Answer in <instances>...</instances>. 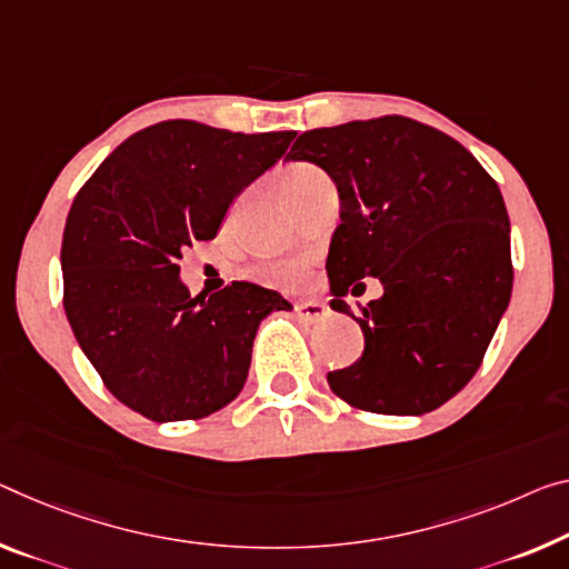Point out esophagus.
Masks as SVG:
<instances>
[{
    "instance_id": "obj_1",
    "label": "esophagus",
    "mask_w": 569,
    "mask_h": 569,
    "mask_svg": "<svg viewBox=\"0 0 569 569\" xmlns=\"http://www.w3.org/2000/svg\"><path fill=\"white\" fill-rule=\"evenodd\" d=\"M295 312H297V318L305 320V322H320V320L328 318L330 308L320 300H305V302L295 305Z\"/></svg>"
}]
</instances>
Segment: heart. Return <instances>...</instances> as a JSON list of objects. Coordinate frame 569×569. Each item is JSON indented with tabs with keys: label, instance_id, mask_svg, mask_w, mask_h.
I'll return each mask as SVG.
<instances>
[{
	"label": "heart",
	"instance_id": "obj_1",
	"mask_svg": "<svg viewBox=\"0 0 569 569\" xmlns=\"http://www.w3.org/2000/svg\"><path fill=\"white\" fill-rule=\"evenodd\" d=\"M282 190L284 196L292 200H300L302 196H308L310 190L326 186L330 182L328 172L320 170L318 164L312 162H292L287 164L282 170ZM239 208V206H236ZM233 208V211H236ZM261 277H267L269 282H277V284H284V287H295V284H302L308 282L310 277V261L308 259H290V261H277V264H269L261 269Z\"/></svg>",
	"mask_w": 569,
	"mask_h": 569
}]
</instances>
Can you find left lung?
<instances>
[{
    "label": "left lung",
    "mask_w": 569,
    "mask_h": 569,
    "mask_svg": "<svg viewBox=\"0 0 569 569\" xmlns=\"http://www.w3.org/2000/svg\"><path fill=\"white\" fill-rule=\"evenodd\" d=\"M287 160L315 162L338 188L330 308L352 315L342 297L357 293L358 278L385 284L356 319L363 356L330 371V389L376 415L442 407L473 379L511 300L509 213L496 180L456 139L407 117L310 129Z\"/></svg>",
    "instance_id": "1"
}]
</instances>
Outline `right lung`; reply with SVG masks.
I'll use <instances>...</instances> for the list:
<instances>
[{
  "instance_id": "obj_1",
  "label": "right lung",
  "mask_w": 569,
  "mask_h": 569,
  "mask_svg": "<svg viewBox=\"0 0 569 569\" xmlns=\"http://www.w3.org/2000/svg\"><path fill=\"white\" fill-rule=\"evenodd\" d=\"M292 139L160 121L78 190L60 249L68 322L111 395L152 422L208 417L239 397L259 322L292 310L251 282L190 297L178 264L182 249L216 239L233 198Z\"/></svg>"
}]
</instances>
